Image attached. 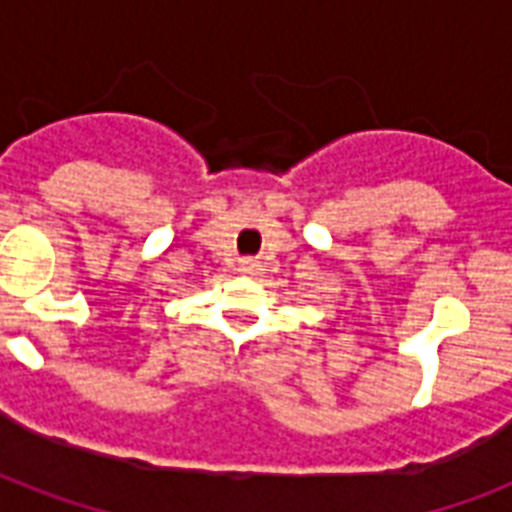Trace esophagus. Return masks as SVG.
Listing matches in <instances>:
<instances>
[{"label":"esophagus","instance_id":"obj_1","mask_svg":"<svg viewBox=\"0 0 512 512\" xmlns=\"http://www.w3.org/2000/svg\"><path fill=\"white\" fill-rule=\"evenodd\" d=\"M239 271H241V273H252V271H255V263H252V260H244V263H241Z\"/></svg>","mask_w":512,"mask_h":512}]
</instances>
